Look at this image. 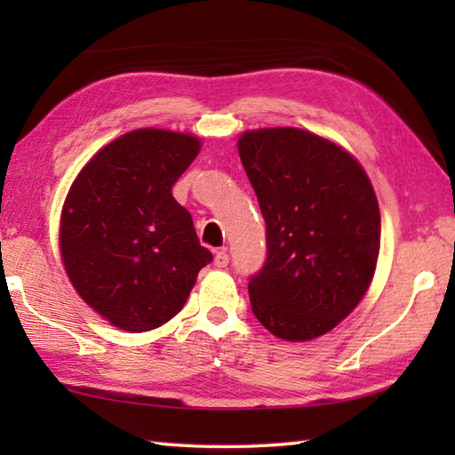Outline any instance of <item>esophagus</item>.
<instances>
[{
    "mask_svg": "<svg viewBox=\"0 0 455 455\" xmlns=\"http://www.w3.org/2000/svg\"><path fill=\"white\" fill-rule=\"evenodd\" d=\"M228 265V252L222 249V251H217V255H214V267L219 268H225Z\"/></svg>",
    "mask_w": 455,
    "mask_h": 455,
    "instance_id": "esophagus-1",
    "label": "esophagus"
}]
</instances>
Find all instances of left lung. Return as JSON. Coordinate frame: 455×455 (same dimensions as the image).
<instances>
[{"mask_svg":"<svg viewBox=\"0 0 455 455\" xmlns=\"http://www.w3.org/2000/svg\"><path fill=\"white\" fill-rule=\"evenodd\" d=\"M238 154L267 222L252 313L287 341L325 335L373 279L381 217L371 182L341 146L299 128L249 130Z\"/></svg>","mask_w":455,"mask_h":455,"instance_id":"obj_1","label":"left lung"}]
</instances>
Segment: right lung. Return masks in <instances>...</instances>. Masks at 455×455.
Wrapping results in <instances>:
<instances>
[{
    "instance_id": "right-lung-1",
    "label": "right lung",
    "mask_w": 455,
    "mask_h": 455,
    "mask_svg": "<svg viewBox=\"0 0 455 455\" xmlns=\"http://www.w3.org/2000/svg\"><path fill=\"white\" fill-rule=\"evenodd\" d=\"M198 152L196 136L134 130L104 146L68 192L61 260L78 295L114 327L142 333L164 325L212 260L172 196Z\"/></svg>"
}]
</instances>
